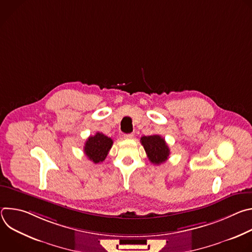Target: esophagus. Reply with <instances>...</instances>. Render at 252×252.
Masks as SVG:
<instances>
[{"mask_svg":"<svg viewBox=\"0 0 252 252\" xmlns=\"http://www.w3.org/2000/svg\"><path fill=\"white\" fill-rule=\"evenodd\" d=\"M134 134L133 133H127V134H124V138L126 139H130V138H133Z\"/></svg>","mask_w":252,"mask_h":252,"instance_id":"obj_1","label":"esophagus"}]
</instances>
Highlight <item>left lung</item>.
<instances>
[{
  "label": "left lung",
  "mask_w": 252,
  "mask_h": 252,
  "mask_svg": "<svg viewBox=\"0 0 252 252\" xmlns=\"http://www.w3.org/2000/svg\"><path fill=\"white\" fill-rule=\"evenodd\" d=\"M140 142L152 163L158 165L167 160L170 152L163 137L158 134L142 136Z\"/></svg>",
  "instance_id": "obj_1"
}]
</instances>
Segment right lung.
Wrapping results in <instances>:
<instances>
[{
  "instance_id": "right-lung-1",
  "label": "right lung",
  "mask_w": 252,
  "mask_h": 252,
  "mask_svg": "<svg viewBox=\"0 0 252 252\" xmlns=\"http://www.w3.org/2000/svg\"><path fill=\"white\" fill-rule=\"evenodd\" d=\"M113 146V139L101 132L90 136L84 147V153L94 163L103 161Z\"/></svg>"
}]
</instances>
